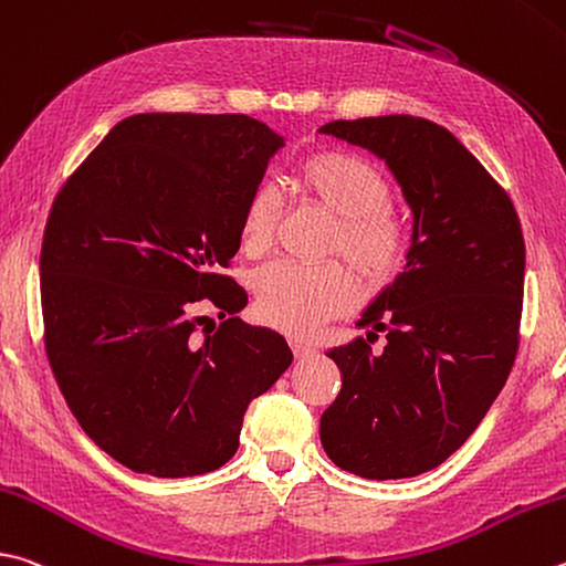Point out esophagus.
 Returning a JSON list of instances; mask_svg holds the SVG:
<instances>
[{
    "label": "esophagus",
    "instance_id": "34e87169",
    "mask_svg": "<svg viewBox=\"0 0 566 566\" xmlns=\"http://www.w3.org/2000/svg\"><path fill=\"white\" fill-rule=\"evenodd\" d=\"M292 352H294V356L296 358H310V356H314V348L310 346V344H304V342H292Z\"/></svg>",
    "mask_w": 566,
    "mask_h": 566
}]
</instances>
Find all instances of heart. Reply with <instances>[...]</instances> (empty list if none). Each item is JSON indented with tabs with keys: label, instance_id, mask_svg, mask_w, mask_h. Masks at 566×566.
Wrapping results in <instances>:
<instances>
[{
	"label": "heart",
	"instance_id": "1",
	"mask_svg": "<svg viewBox=\"0 0 566 566\" xmlns=\"http://www.w3.org/2000/svg\"><path fill=\"white\" fill-rule=\"evenodd\" d=\"M302 192L336 220L332 254H344L358 280L384 286L408 254V228L390 208V185L366 158L346 150H316L296 170ZM282 222V198L274 185H256L240 214V244L248 254L272 248ZM256 312L266 324L294 336H310L326 318L356 304V284L342 264H272L254 276Z\"/></svg>",
	"mask_w": 566,
	"mask_h": 566
}]
</instances>
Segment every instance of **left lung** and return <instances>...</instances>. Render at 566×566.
<instances>
[{"label":"left lung","mask_w":566,"mask_h":566,"mask_svg":"<svg viewBox=\"0 0 566 566\" xmlns=\"http://www.w3.org/2000/svg\"><path fill=\"white\" fill-rule=\"evenodd\" d=\"M318 133L371 150L413 214L406 266L358 318L365 338L326 356L342 390L318 436L338 468L416 478L480 426L520 346L525 240L512 200L448 128L418 116L332 120Z\"/></svg>","instance_id":"obj_1"}]
</instances>
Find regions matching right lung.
Returning <instances> with one entry per match:
<instances>
[{"label": "right lung", "mask_w": 566, "mask_h": 566, "mask_svg": "<svg viewBox=\"0 0 566 566\" xmlns=\"http://www.w3.org/2000/svg\"><path fill=\"white\" fill-rule=\"evenodd\" d=\"M284 138L250 116L138 113L66 180L41 244L51 371L106 453L153 478L222 468L250 400L292 364L284 336L234 316L220 274L240 214ZM202 298L226 322L197 336Z\"/></svg>", "instance_id": "right-lung-1"}]
</instances>
